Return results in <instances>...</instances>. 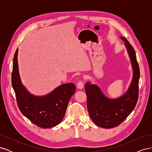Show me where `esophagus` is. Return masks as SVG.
I'll return each instance as SVG.
<instances>
[{"instance_id": "obj_1", "label": "esophagus", "mask_w": 152, "mask_h": 152, "mask_svg": "<svg viewBox=\"0 0 152 152\" xmlns=\"http://www.w3.org/2000/svg\"><path fill=\"white\" fill-rule=\"evenodd\" d=\"M77 85L78 88L81 89L83 88V87H84V82L80 80V81L77 82Z\"/></svg>"}]
</instances>
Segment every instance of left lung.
I'll list each match as a JSON object with an SVG mask.
<instances>
[{"instance_id":"8db88e82","label":"left lung","mask_w":152,"mask_h":152,"mask_svg":"<svg viewBox=\"0 0 152 152\" xmlns=\"http://www.w3.org/2000/svg\"><path fill=\"white\" fill-rule=\"evenodd\" d=\"M125 42L133 69L131 84L126 93L117 99H110L103 94L98 86L87 82L85 85L87 106L92 120L99 127L110 129L116 127L129 115L138 99L140 68L133 47L127 40Z\"/></svg>"}]
</instances>
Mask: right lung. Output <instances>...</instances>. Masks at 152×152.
Returning <instances> with one entry per match:
<instances>
[{"label":"right lung","instance_id":"obj_1","mask_svg":"<svg viewBox=\"0 0 152 152\" xmlns=\"http://www.w3.org/2000/svg\"><path fill=\"white\" fill-rule=\"evenodd\" d=\"M18 51L17 49L13 58L11 80L18 108L27 118L40 127L57 126L65 116L69 101L75 92V86L73 83L64 84L44 96L31 94L21 82Z\"/></svg>","mask_w":152,"mask_h":152}]
</instances>
